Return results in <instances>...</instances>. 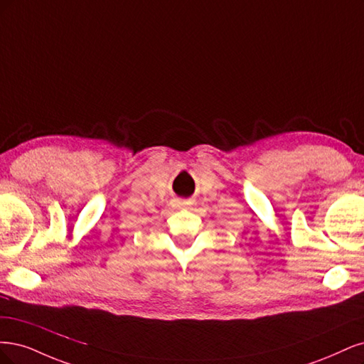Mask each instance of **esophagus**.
<instances>
[{
	"label": "esophagus",
	"instance_id": "esophagus-1",
	"mask_svg": "<svg viewBox=\"0 0 364 364\" xmlns=\"http://www.w3.org/2000/svg\"><path fill=\"white\" fill-rule=\"evenodd\" d=\"M172 205L178 210H191L193 205L192 199H173Z\"/></svg>",
	"mask_w": 364,
	"mask_h": 364
}]
</instances>
